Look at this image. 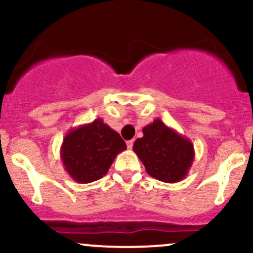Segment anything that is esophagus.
<instances>
[{
	"label": "esophagus",
	"instance_id": "1",
	"mask_svg": "<svg viewBox=\"0 0 253 253\" xmlns=\"http://www.w3.org/2000/svg\"><path fill=\"white\" fill-rule=\"evenodd\" d=\"M126 144H127V147H128V149L130 150V149H132V147H133V144H134V141H133V140H128Z\"/></svg>",
	"mask_w": 253,
	"mask_h": 253
}]
</instances>
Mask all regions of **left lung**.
Masks as SVG:
<instances>
[{
  "mask_svg": "<svg viewBox=\"0 0 253 253\" xmlns=\"http://www.w3.org/2000/svg\"><path fill=\"white\" fill-rule=\"evenodd\" d=\"M143 138H138L133 151L144 164L151 177L165 183L184 179L193 165L195 152L188 138L155 119L143 128Z\"/></svg>",
  "mask_w": 253,
  "mask_h": 253,
  "instance_id": "left-lung-1",
  "label": "left lung"
}]
</instances>
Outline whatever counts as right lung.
<instances>
[{
	"label": "right lung",
	"instance_id": "obj_1",
	"mask_svg": "<svg viewBox=\"0 0 253 253\" xmlns=\"http://www.w3.org/2000/svg\"><path fill=\"white\" fill-rule=\"evenodd\" d=\"M127 149L120 134L102 119L72 128L64 138L60 158L69 176L77 183H91L108 172L119 153Z\"/></svg>",
	"mask_w": 253,
	"mask_h": 253
}]
</instances>
